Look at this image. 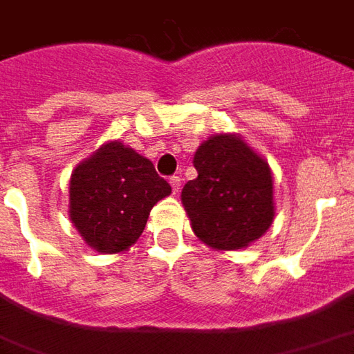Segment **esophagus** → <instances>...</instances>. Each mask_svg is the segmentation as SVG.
<instances>
[{
    "mask_svg": "<svg viewBox=\"0 0 354 354\" xmlns=\"http://www.w3.org/2000/svg\"><path fill=\"white\" fill-rule=\"evenodd\" d=\"M169 183H171L173 192L177 194V192H179V189H181V177H177V175H173V177H169Z\"/></svg>",
    "mask_w": 354,
    "mask_h": 354,
    "instance_id": "1",
    "label": "esophagus"
}]
</instances>
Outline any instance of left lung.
Masks as SVG:
<instances>
[{
	"mask_svg": "<svg viewBox=\"0 0 354 354\" xmlns=\"http://www.w3.org/2000/svg\"><path fill=\"white\" fill-rule=\"evenodd\" d=\"M198 177L181 201L196 237L218 250H237L274 221V181L268 163L239 136L216 135L196 150Z\"/></svg>",
	"mask_w": 354,
	"mask_h": 354,
	"instance_id": "1",
	"label": "left lung"
}]
</instances>
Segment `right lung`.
<instances>
[{"instance_id":"obj_1","label":"right lung","mask_w":354,"mask_h":354,"mask_svg":"<svg viewBox=\"0 0 354 354\" xmlns=\"http://www.w3.org/2000/svg\"><path fill=\"white\" fill-rule=\"evenodd\" d=\"M169 192L150 160L107 142L71 175V221L94 250L121 252L142 235L153 204Z\"/></svg>"}]
</instances>
